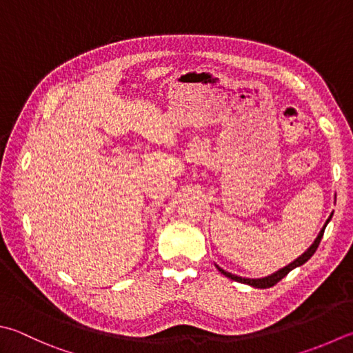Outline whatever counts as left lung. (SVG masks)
Listing matches in <instances>:
<instances>
[{"instance_id":"obj_1","label":"left lung","mask_w":353,"mask_h":353,"mask_svg":"<svg viewBox=\"0 0 353 353\" xmlns=\"http://www.w3.org/2000/svg\"><path fill=\"white\" fill-rule=\"evenodd\" d=\"M332 216H334V212H332L330 216L327 218V221L324 223L323 229L320 230V234H318V236L315 238V241L310 244V248H309L307 250H305L303 255L298 256V258L295 259V261H292L290 264L285 265V268H283V269H280V270H276L275 274H270V275L263 276V278H244V276H238V275H235V274H230V272L224 270L223 268H219L218 264H215L216 269H218L219 272H221V274H223L224 276L230 278V280L238 281V283H243V284H249V285H252V288H256V289H268V288H272V285H275L278 281H281L283 278H284L285 275H288L290 270H294L295 268H300V265H303L305 261H309V259L312 258V255L315 254V250L318 249V245H320V241H321V238H323L325 225L329 224Z\"/></svg>"}]
</instances>
